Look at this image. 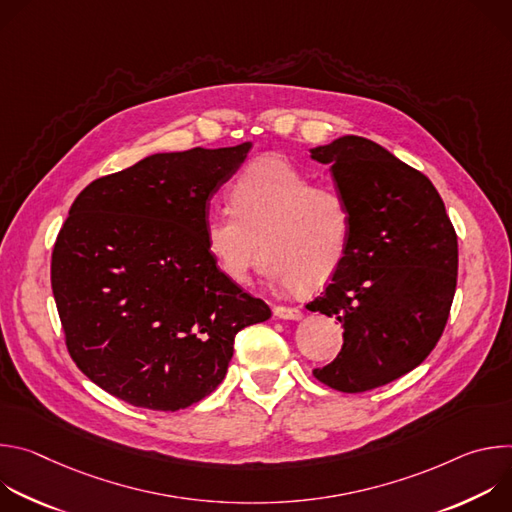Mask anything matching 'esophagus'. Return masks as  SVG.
Masks as SVG:
<instances>
[{"label": "esophagus", "instance_id": "1", "mask_svg": "<svg viewBox=\"0 0 512 512\" xmlns=\"http://www.w3.org/2000/svg\"><path fill=\"white\" fill-rule=\"evenodd\" d=\"M273 314L281 320H302L304 312L298 308H287V306H273Z\"/></svg>", "mask_w": 512, "mask_h": 512}]
</instances>
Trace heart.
I'll use <instances>...</instances> for the list:
<instances>
[{"label":"heart","instance_id":"b5f03b06","mask_svg":"<svg viewBox=\"0 0 512 512\" xmlns=\"http://www.w3.org/2000/svg\"><path fill=\"white\" fill-rule=\"evenodd\" d=\"M233 210L204 218V243L235 283L249 281L263 251V275L277 285L304 289L326 283L344 263L354 210L348 196L279 156L253 160L235 178Z\"/></svg>","mask_w":512,"mask_h":512}]
</instances>
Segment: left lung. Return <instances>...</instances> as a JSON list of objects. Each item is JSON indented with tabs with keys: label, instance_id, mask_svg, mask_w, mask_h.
Segmentation results:
<instances>
[{
	"label": "left lung",
	"instance_id": "obj_1",
	"mask_svg": "<svg viewBox=\"0 0 512 512\" xmlns=\"http://www.w3.org/2000/svg\"><path fill=\"white\" fill-rule=\"evenodd\" d=\"M354 210L344 263L308 310L344 328L338 356L314 377L342 393L383 387L442 338L458 281V237L442 196L379 143L346 135L312 150Z\"/></svg>",
	"mask_w": 512,
	"mask_h": 512
}]
</instances>
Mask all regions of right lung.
Wrapping results in <instances>:
<instances>
[{"label": "right lung", "instance_id": "add662e5", "mask_svg": "<svg viewBox=\"0 0 512 512\" xmlns=\"http://www.w3.org/2000/svg\"><path fill=\"white\" fill-rule=\"evenodd\" d=\"M249 150L156 154L72 202L52 249V294L70 358L109 395L186 409L225 379L237 332L271 318L204 243L208 202Z\"/></svg>", "mask_w": 512, "mask_h": 512}]
</instances>
